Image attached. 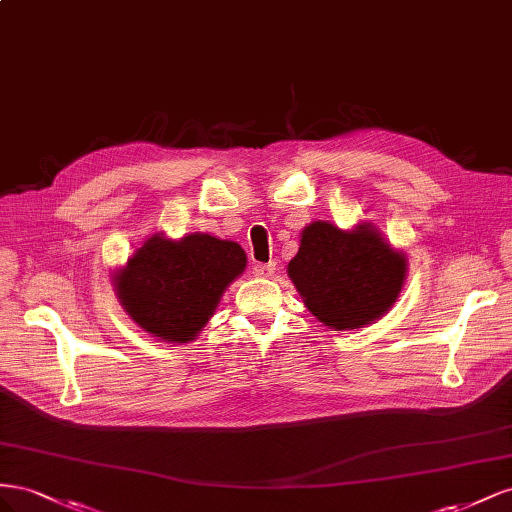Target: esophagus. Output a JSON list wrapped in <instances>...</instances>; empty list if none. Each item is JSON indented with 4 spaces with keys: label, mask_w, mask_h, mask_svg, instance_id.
<instances>
[{
    "label": "esophagus",
    "mask_w": 512,
    "mask_h": 512,
    "mask_svg": "<svg viewBox=\"0 0 512 512\" xmlns=\"http://www.w3.org/2000/svg\"><path fill=\"white\" fill-rule=\"evenodd\" d=\"M276 270V264L274 261H270V264H255L253 266V274L255 276H261V279H268V276H272Z\"/></svg>",
    "instance_id": "1"
}]
</instances>
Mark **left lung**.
Segmentation results:
<instances>
[{
  "instance_id": "8db88e82",
  "label": "left lung",
  "mask_w": 512,
  "mask_h": 512,
  "mask_svg": "<svg viewBox=\"0 0 512 512\" xmlns=\"http://www.w3.org/2000/svg\"><path fill=\"white\" fill-rule=\"evenodd\" d=\"M287 274L321 324L354 330L373 324L397 302L407 259L371 223L345 231L315 221L302 229L298 255L289 261Z\"/></svg>"
}]
</instances>
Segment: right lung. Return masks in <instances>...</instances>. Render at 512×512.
Masks as SVG:
<instances>
[{"label":"right lung","instance_id":"1","mask_svg":"<svg viewBox=\"0 0 512 512\" xmlns=\"http://www.w3.org/2000/svg\"><path fill=\"white\" fill-rule=\"evenodd\" d=\"M246 268L238 242L210 233L180 240L154 233L113 274L120 304L139 328L167 343L199 337L221 296Z\"/></svg>","mask_w":512,"mask_h":512}]
</instances>
